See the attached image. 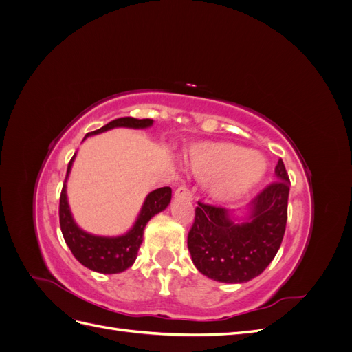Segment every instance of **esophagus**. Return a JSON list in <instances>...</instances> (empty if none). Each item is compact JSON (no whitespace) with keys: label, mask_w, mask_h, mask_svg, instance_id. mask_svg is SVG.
Listing matches in <instances>:
<instances>
[{"label":"esophagus","mask_w":352,"mask_h":352,"mask_svg":"<svg viewBox=\"0 0 352 352\" xmlns=\"http://www.w3.org/2000/svg\"><path fill=\"white\" fill-rule=\"evenodd\" d=\"M175 197H176V198H184V199L190 201V199H192V192H190V190H189L186 186H180V188L176 189Z\"/></svg>","instance_id":"esophagus-1"}]
</instances>
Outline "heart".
<instances>
[{"label": "heart", "mask_w": 352, "mask_h": 352, "mask_svg": "<svg viewBox=\"0 0 352 352\" xmlns=\"http://www.w3.org/2000/svg\"><path fill=\"white\" fill-rule=\"evenodd\" d=\"M186 164L194 176L206 182L208 197L235 202L251 194L267 176L269 163L261 154L228 141H204L186 153Z\"/></svg>", "instance_id": "b5f03b06"}]
</instances>
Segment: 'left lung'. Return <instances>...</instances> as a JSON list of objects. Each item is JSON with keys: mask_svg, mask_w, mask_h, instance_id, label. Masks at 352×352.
Masks as SVG:
<instances>
[{"mask_svg": "<svg viewBox=\"0 0 352 352\" xmlns=\"http://www.w3.org/2000/svg\"><path fill=\"white\" fill-rule=\"evenodd\" d=\"M274 175L278 180L243 210L198 202L188 248L199 273L223 283H245L272 263L285 235L291 186L282 160Z\"/></svg>", "mask_w": 352, "mask_h": 352, "instance_id": "obj_1", "label": "left lung"}]
</instances>
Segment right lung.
<instances>
[{
  "mask_svg": "<svg viewBox=\"0 0 352 352\" xmlns=\"http://www.w3.org/2000/svg\"><path fill=\"white\" fill-rule=\"evenodd\" d=\"M154 123L153 119H135V117H120L116 119L101 129L94 131L91 133L85 135L83 140L88 136L98 135L102 132H107L114 129V127H129V129H146L151 127ZM74 157L70 160L67 166V175L65 185L61 189L60 195V228L61 233L65 236L67 247L70 248L72 254L74 255L82 265L88 267L92 272L104 273V274H114L122 273L126 269H129L135 263L138 250H140L142 239H144V229L146 223L150 221L155 214L162 212L167 208L172 199V189L168 186L158 188L153 192L146 195L142 208L138 214L133 226L127 230L123 235L119 236H100L92 235V233L83 230L78 226L74 221L73 214L69 207L67 199V179L70 175V170L74 162Z\"/></svg>",
  "mask_w": 352,
  "mask_h": 352,
  "instance_id": "right-lung-1",
  "label": "right lung"
}]
</instances>
